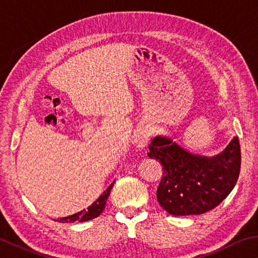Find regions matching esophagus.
<instances>
[{"label":"esophagus","mask_w":258,"mask_h":258,"mask_svg":"<svg viewBox=\"0 0 258 258\" xmlns=\"http://www.w3.org/2000/svg\"><path fill=\"white\" fill-rule=\"evenodd\" d=\"M148 141H149V133H148V131L146 128H140L137 135H135V145L140 149H142V148L147 146Z\"/></svg>","instance_id":"1"}]
</instances>
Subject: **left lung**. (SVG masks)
Listing matches in <instances>:
<instances>
[{
	"mask_svg": "<svg viewBox=\"0 0 258 258\" xmlns=\"http://www.w3.org/2000/svg\"><path fill=\"white\" fill-rule=\"evenodd\" d=\"M149 150L148 157L159 160L164 168L157 200L171 215H200L212 211L237 183L241 164L238 137L212 157L192 154L166 135L154 137Z\"/></svg>",
	"mask_w": 258,
	"mask_h": 258,
	"instance_id": "left-lung-1",
	"label": "left lung"
}]
</instances>
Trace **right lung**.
<instances>
[{"instance_id": "1", "label": "right lung", "mask_w": 258, "mask_h": 258, "mask_svg": "<svg viewBox=\"0 0 258 258\" xmlns=\"http://www.w3.org/2000/svg\"><path fill=\"white\" fill-rule=\"evenodd\" d=\"M111 187V186H110ZM110 187L103 192L102 196H100L98 200L91 205V206L87 209H83V211L78 212L74 215L67 216V217H61L58 218V222H61V223H74V222H86L90 220H93V218L98 217L101 215V213L103 212L104 207H106V203L109 197V194H110Z\"/></svg>"}]
</instances>
